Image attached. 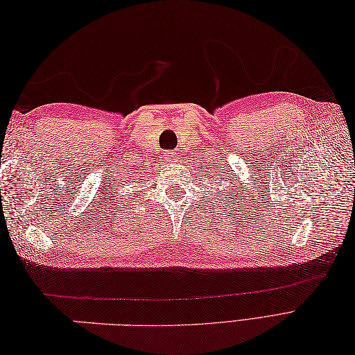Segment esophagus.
<instances>
[{
	"label": "esophagus",
	"instance_id": "obj_1",
	"mask_svg": "<svg viewBox=\"0 0 355 355\" xmlns=\"http://www.w3.org/2000/svg\"><path fill=\"white\" fill-rule=\"evenodd\" d=\"M167 159L171 161V163H175V161H178V153H176V151L167 153Z\"/></svg>",
	"mask_w": 355,
	"mask_h": 355
}]
</instances>
